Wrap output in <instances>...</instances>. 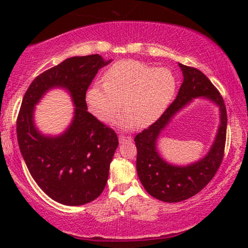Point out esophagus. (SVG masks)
<instances>
[{"label": "esophagus", "instance_id": "esophagus-1", "mask_svg": "<svg viewBox=\"0 0 248 248\" xmlns=\"http://www.w3.org/2000/svg\"><path fill=\"white\" fill-rule=\"evenodd\" d=\"M118 140H120V143H127V142H131L132 141V137L130 135H120L118 137Z\"/></svg>", "mask_w": 248, "mask_h": 248}]
</instances>
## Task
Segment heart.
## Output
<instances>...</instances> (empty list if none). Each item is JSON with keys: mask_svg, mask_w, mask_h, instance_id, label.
<instances>
[{"mask_svg": "<svg viewBox=\"0 0 248 248\" xmlns=\"http://www.w3.org/2000/svg\"><path fill=\"white\" fill-rule=\"evenodd\" d=\"M176 91V80L170 70L151 67L139 61L125 60L113 64L87 91L88 108L94 117L108 123L123 107L117 124L132 128L139 123L147 126L157 121L170 103Z\"/></svg>", "mask_w": 248, "mask_h": 248, "instance_id": "1", "label": "heart"}]
</instances>
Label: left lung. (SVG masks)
Here are the masks:
<instances>
[{"instance_id": "8db88e82", "label": "left lung", "mask_w": 248, "mask_h": 248, "mask_svg": "<svg viewBox=\"0 0 248 248\" xmlns=\"http://www.w3.org/2000/svg\"><path fill=\"white\" fill-rule=\"evenodd\" d=\"M179 67L184 80L176 99L154 124L134 138L138 149L137 170L142 185L151 196L168 203L184 201L204 188L221 165L226 145L227 110L222 96L200 70L181 63ZM198 96L208 97L219 106L220 126L216 140L201 161L184 168L168 164L155 147L158 134L178 110Z\"/></svg>"}]
</instances>
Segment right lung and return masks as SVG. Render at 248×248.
Instances as JSON below:
<instances>
[{
    "mask_svg": "<svg viewBox=\"0 0 248 248\" xmlns=\"http://www.w3.org/2000/svg\"><path fill=\"white\" fill-rule=\"evenodd\" d=\"M109 62L98 54L70 57L36 77L23 96L16 118L20 151L39 187L62 204H86L106 186L118 138L88 111L86 93L98 70ZM54 86L69 91L76 106L69 128L55 138L40 135L32 117L34 105Z\"/></svg>",
    "mask_w": 248,
    "mask_h": 248,
    "instance_id": "obj_1",
    "label": "right lung"
}]
</instances>
